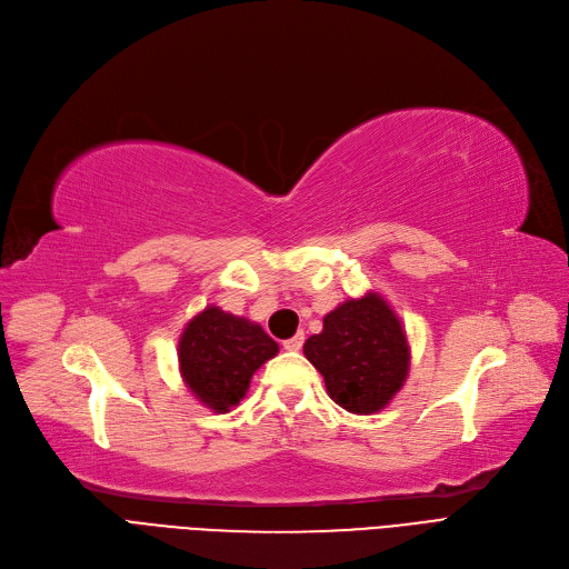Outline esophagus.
Instances as JSON below:
<instances>
[{"mask_svg": "<svg viewBox=\"0 0 569 569\" xmlns=\"http://www.w3.org/2000/svg\"><path fill=\"white\" fill-rule=\"evenodd\" d=\"M303 332H296V336L293 338H289V340H284L282 342V347L287 349V351H300V347H303Z\"/></svg>", "mask_w": 569, "mask_h": 569, "instance_id": "esophagus-1", "label": "esophagus"}]
</instances>
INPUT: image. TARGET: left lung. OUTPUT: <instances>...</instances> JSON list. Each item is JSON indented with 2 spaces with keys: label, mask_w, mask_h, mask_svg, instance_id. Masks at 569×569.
Listing matches in <instances>:
<instances>
[{
  "label": "left lung",
  "mask_w": 569,
  "mask_h": 569,
  "mask_svg": "<svg viewBox=\"0 0 569 569\" xmlns=\"http://www.w3.org/2000/svg\"><path fill=\"white\" fill-rule=\"evenodd\" d=\"M303 353L321 372L332 402L358 416L386 409L411 365L407 330L375 291L328 312L323 330L308 338Z\"/></svg>",
  "instance_id": "8db88e82"
}]
</instances>
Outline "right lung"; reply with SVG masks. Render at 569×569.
<instances>
[{
	"instance_id": "1",
	"label": "right lung",
	"mask_w": 569,
	"mask_h": 569,
	"mask_svg": "<svg viewBox=\"0 0 569 569\" xmlns=\"http://www.w3.org/2000/svg\"><path fill=\"white\" fill-rule=\"evenodd\" d=\"M278 349L259 323L209 306L181 332L179 370L199 402L227 413L246 397L252 375Z\"/></svg>"
}]
</instances>
